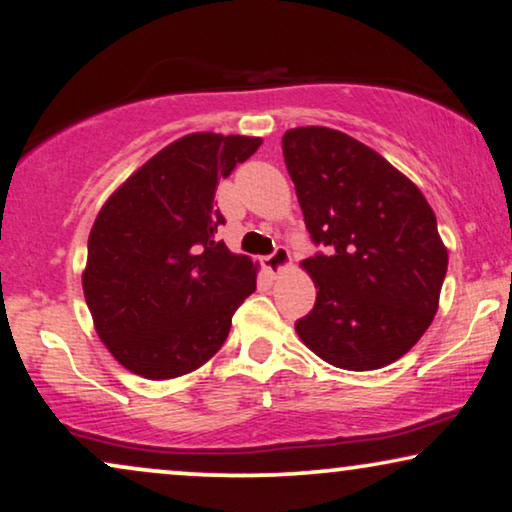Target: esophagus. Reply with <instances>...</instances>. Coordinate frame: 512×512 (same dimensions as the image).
I'll list each match as a JSON object with an SVG mask.
<instances>
[{"instance_id":"34e87169","label":"esophagus","mask_w":512,"mask_h":512,"mask_svg":"<svg viewBox=\"0 0 512 512\" xmlns=\"http://www.w3.org/2000/svg\"><path fill=\"white\" fill-rule=\"evenodd\" d=\"M263 261H265V268H268L270 272H279L291 263V254L286 247H275V251H272L270 256H265Z\"/></svg>"}]
</instances>
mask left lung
Masks as SVG:
<instances>
[{"instance_id": "obj_1", "label": "left lung", "mask_w": 512, "mask_h": 512, "mask_svg": "<svg viewBox=\"0 0 512 512\" xmlns=\"http://www.w3.org/2000/svg\"><path fill=\"white\" fill-rule=\"evenodd\" d=\"M314 247L303 261L317 303L296 321L319 359L375 370L410 352L431 326L447 249L422 191L380 153L331 128L282 137Z\"/></svg>"}]
</instances>
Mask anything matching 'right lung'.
I'll list each match as a JSON object with an SVG mask.
<instances>
[{
    "label": "right lung",
    "instance_id": "add662e5",
    "mask_svg": "<svg viewBox=\"0 0 512 512\" xmlns=\"http://www.w3.org/2000/svg\"><path fill=\"white\" fill-rule=\"evenodd\" d=\"M263 139L195 132L139 167L88 237L83 293L97 335L132 373L170 380L212 359L256 291L247 256L216 242L219 179Z\"/></svg>",
    "mask_w": 512,
    "mask_h": 512
}]
</instances>
